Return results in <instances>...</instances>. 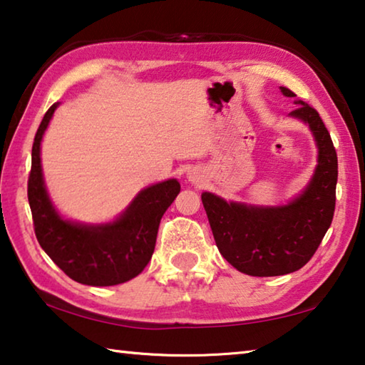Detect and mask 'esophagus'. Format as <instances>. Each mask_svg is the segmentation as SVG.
Masks as SVG:
<instances>
[{"instance_id":"obj_1","label":"esophagus","mask_w":365,"mask_h":365,"mask_svg":"<svg viewBox=\"0 0 365 365\" xmlns=\"http://www.w3.org/2000/svg\"><path fill=\"white\" fill-rule=\"evenodd\" d=\"M188 177H190V180H191V182H197V175L191 174V172H190V174H188Z\"/></svg>"}]
</instances>
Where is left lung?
Returning a JSON list of instances; mask_svg holds the SVG:
<instances>
[{
    "label": "left lung",
    "instance_id": "1",
    "mask_svg": "<svg viewBox=\"0 0 365 365\" xmlns=\"http://www.w3.org/2000/svg\"><path fill=\"white\" fill-rule=\"evenodd\" d=\"M288 98L296 95L280 86ZM292 117L306 122L319 148L317 168L311 182L292 202L277 207L227 202L212 193H202L215 245L235 269L252 277L285 275L306 265L322 243L335 212L338 158L319 113L309 104L294 101Z\"/></svg>",
    "mask_w": 365,
    "mask_h": 365
}]
</instances>
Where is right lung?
<instances>
[{
	"label": "right lung",
	"mask_w": 365,
	"mask_h": 365,
	"mask_svg": "<svg viewBox=\"0 0 365 365\" xmlns=\"http://www.w3.org/2000/svg\"><path fill=\"white\" fill-rule=\"evenodd\" d=\"M59 103L46 110L32 146L29 205L36 240L53 262L72 280L91 287H110L141 274L156 246L159 222L180 193L175 178L141 190L119 219L103 225L64 220L53 207L41 174L43 133Z\"/></svg>",
	"instance_id": "obj_1"
}]
</instances>
